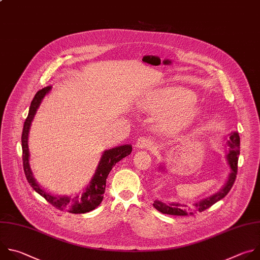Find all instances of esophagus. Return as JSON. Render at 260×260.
I'll return each instance as SVG.
<instances>
[{
	"label": "esophagus",
	"mask_w": 260,
	"mask_h": 260,
	"mask_svg": "<svg viewBox=\"0 0 260 260\" xmlns=\"http://www.w3.org/2000/svg\"><path fill=\"white\" fill-rule=\"evenodd\" d=\"M152 143L151 139L149 137H139L136 141V147L140 149H144L148 147Z\"/></svg>",
	"instance_id": "34e87169"
}]
</instances>
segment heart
Segmentation results:
<instances>
[{"label": "heart", "instance_id": "b5f03b06", "mask_svg": "<svg viewBox=\"0 0 260 260\" xmlns=\"http://www.w3.org/2000/svg\"><path fill=\"white\" fill-rule=\"evenodd\" d=\"M148 108L155 113H163L160 126L169 134H176L188 128L201 111L196 95L181 87L154 92L148 101Z\"/></svg>", "mask_w": 260, "mask_h": 260}]
</instances>
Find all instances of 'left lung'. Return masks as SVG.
I'll list each match as a JSON object with an SVG mask.
<instances>
[{
	"mask_svg": "<svg viewBox=\"0 0 260 260\" xmlns=\"http://www.w3.org/2000/svg\"><path fill=\"white\" fill-rule=\"evenodd\" d=\"M230 139L226 140V144L230 146L229 149L225 150V159L228 161V164L231 168V172L229 174L226 182L222 185V187L215 193L203 198L201 200L196 201L192 205H186V204H181L177 202H162L155 200L153 202V207L158 211L164 213V214H169V215H177V216H184L186 215L189 211H194V212H202L206 209H208L209 207H211L213 204L218 202L219 200L223 199L229 191L231 190L236 176H237V170H238V159H239V154H240V136L238 132H232L229 134ZM165 165L163 166L162 164L159 166V170L161 172H165ZM192 213V212H190Z\"/></svg>",
	"mask_w": 260,
	"mask_h": 260,
	"instance_id": "1",
	"label": "left lung"
}]
</instances>
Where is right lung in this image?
Here are the masks:
<instances>
[{
    "instance_id": "add662e5",
    "label": "right lung",
    "mask_w": 260,
    "mask_h": 260,
    "mask_svg": "<svg viewBox=\"0 0 260 260\" xmlns=\"http://www.w3.org/2000/svg\"><path fill=\"white\" fill-rule=\"evenodd\" d=\"M52 86H47L41 90H39L29 107L27 118L25 119L22 135H21V145H22V162H23V170L25 177L30 184V186L43 198H45L50 204L56 207L59 210H66L70 213L80 214L87 213L99 206L102 202L103 193L106 190L107 178L113 169V167L129 155L132 151L131 144H123L116 147H112L110 149H106L102 152L97 168L95 172L87 184V186L79 191L77 194H53L46 191L40 183L34 177L32 171L29 165V148H28V135L31 123L37 114L38 109L40 108L44 97L49 94Z\"/></svg>"
}]
</instances>
